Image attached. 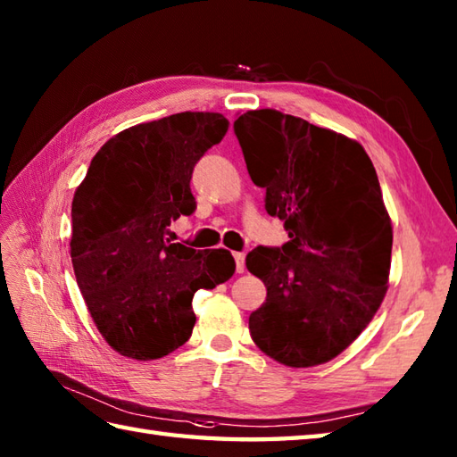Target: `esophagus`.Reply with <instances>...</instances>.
I'll return each mask as SVG.
<instances>
[{
	"label": "esophagus",
	"mask_w": 457,
	"mask_h": 457,
	"mask_svg": "<svg viewBox=\"0 0 457 457\" xmlns=\"http://www.w3.org/2000/svg\"><path fill=\"white\" fill-rule=\"evenodd\" d=\"M236 257V270L237 273H244L245 270V253H234Z\"/></svg>",
	"instance_id": "34e87169"
}]
</instances>
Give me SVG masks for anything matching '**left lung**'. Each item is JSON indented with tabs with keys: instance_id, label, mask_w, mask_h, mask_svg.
<instances>
[{
	"instance_id": "obj_1",
	"label": "left lung",
	"mask_w": 457,
	"mask_h": 457,
	"mask_svg": "<svg viewBox=\"0 0 457 457\" xmlns=\"http://www.w3.org/2000/svg\"><path fill=\"white\" fill-rule=\"evenodd\" d=\"M234 131L290 237L245 259L267 287L251 337L283 365H322L353 344L389 287L393 226L375 167L355 139L277 110L241 113Z\"/></svg>"
}]
</instances>
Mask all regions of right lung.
Returning <instances> with one entry per match:
<instances>
[{
	"label": "right lung",
	"instance_id": "right-lung-1",
	"mask_svg": "<svg viewBox=\"0 0 457 457\" xmlns=\"http://www.w3.org/2000/svg\"><path fill=\"white\" fill-rule=\"evenodd\" d=\"M216 112H182L123 129L94 154L72 200L71 257L84 303L120 355L151 361L188 342L194 293L236 273L228 249L170 244L196 208L194 164L223 139Z\"/></svg>",
	"mask_w": 457,
	"mask_h": 457
}]
</instances>
